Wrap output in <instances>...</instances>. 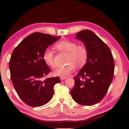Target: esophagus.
I'll use <instances>...</instances> for the list:
<instances>
[{
	"label": "esophagus",
	"instance_id": "esophagus-1",
	"mask_svg": "<svg viewBox=\"0 0 129 129\" xmlns=\"http://www.w3.org/2000/svg\"><path fill=\"white\" fill-rule=\"evenodd\" d=\"M67 78V77H65V76H61L60 77V80H64L65 79H66Z\"/></svg>",
	"mask_w": 129,
	"mask_h": 129
}]
</instances>
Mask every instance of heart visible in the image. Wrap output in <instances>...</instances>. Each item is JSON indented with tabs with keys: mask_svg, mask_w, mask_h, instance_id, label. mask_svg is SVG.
<instances>
[{
	"mask_svg": "<svg viewBox=\"0 0 129 129\" xmlns=\"http://www.w3.org/2000/svg\"><path fill=\"white\" fill-rule=\"evenodd\" d=\"M55 48L59 50L68 52L66 65L57 68L54 71L55 75L67 76L75 69L76 65L83 66L88 57V50L84 45H78L77 43L68 40H63L56 43ZM43 59L48 65H54V52L50 48H46L43 53Z\"/></svg>",
	"mask_w": 129,
	"mask_h": 129,
	"instance_id": "obj_1",
	"label": "heart"
}]
</instances>
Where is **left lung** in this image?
Wrapping results in <instances>:
<instances>
[{
	"label": "left lung",
	"instance_id": "left-lung-1",
	"mask_svg": "<svg viewBox=\"0 0 129 129\" xmlns=\"http://www.w3.org/2000/svg\"><path fill=\"white\" fill-rule=\"evenodd\" d=\"M76 39L87 48L88 57L74 77L71 95L80 105L91 106L99 103L106 94L114 77V60L108 46L92 31H79Z\"/></svg>",
	"mask_w": 129,
	"mask_h": 129
}]
</instances>
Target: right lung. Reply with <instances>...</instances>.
Instances as JSON below:
<instances>
[{
  "label": "right lung",
  "mask_w": 129,
  "mask_h": 129,
  "mask_svg": "<svg viewBox=\"0 0 129 129\" xmlns=\"http://www.w3.org/2000/svg\"><path fill=\"white\" fill-rule=\"evenodd\" d=\"M60 37L36 32L28 35L13 50L9 61L10 78L18 96L31 107L47 104L53 97L59 77L43 78L50 72L43 55Z\"/></svg>",
  "instance_id": "right-lung-1"
}]
</instances>
